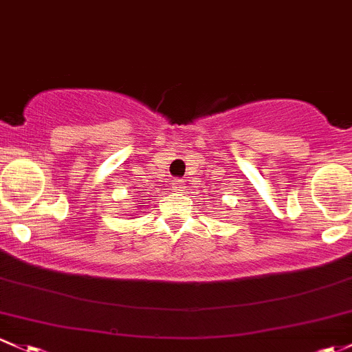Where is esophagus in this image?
<instances>
[{"mask_svg":"<svg viewBox=\"0 0 352 352\" xmlns=\"http://www.w3.org/2000/svg\"><path fill=\"white\" fill-rule=\"evenodd\" d=\"M172 187H173V190H177V192H184V190H186V184H184V180H180V179L173 180Z\"/></svg>","mask_w":352,"mask_h":352,"instance_id":"34e87169","label":"esophagus"}]
</instances>
